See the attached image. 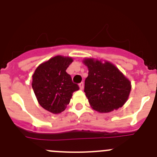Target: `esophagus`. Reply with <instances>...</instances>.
Returning <instances> with one entry per match:
<instances>
[{
    "mask_svg": "<svg viewBox=\"0 0 157 157\" xmlns=\"http://www.w3.org/2000/svg\"><path fill=\"white\" fill-rule=\"evenodd\" d=\"M83 87H84V83H83V82H81L80 83H79V87H80V90H83Z\"/></svg>",
    "mask_w": 157,
    "mask_h": 157,
    "instance_id": "esophagus-1",
    "label": "esophagus"
}]
</instances>
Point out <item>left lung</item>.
<instances>
[{"label":"left lung","instance_id":"8db88e82","mask_svg":"<svg viewBox=\"0 0 157 157\" xmlns=\"http://www.w3.org/2000/svg\"><path fill=\"white\" fill-rule=\"evenodd\" d=\"M88 68L84 92L89 104L100 113H108L122 107L132 89L130 80L112 63L85 58Z\"/></svg>","mask_w":157,"mask_h":157}]
</instances>
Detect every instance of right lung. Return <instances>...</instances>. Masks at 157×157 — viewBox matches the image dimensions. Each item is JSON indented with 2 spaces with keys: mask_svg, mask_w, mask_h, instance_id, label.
I'll list each match as a JSON object with an SVG mask.
<instances>
[{
  "mask_svg": "<svg viewBox=\"0 0 157 157\" xmlns=\"http://www.w3.org/2000/svg\"><path fill=\"white\" fill-rule=\"evenodd\" d=\"M73 61L70 56H56L41 63L32 75V86L38 102L51 113L63 112L73 93L79 90L66 72Z\"/></svg>",
  "mask_w": 157,
  "mask_h": 157,
  "instance_id": "add662e5",
  "label": "right lung"
}]
</instances>
